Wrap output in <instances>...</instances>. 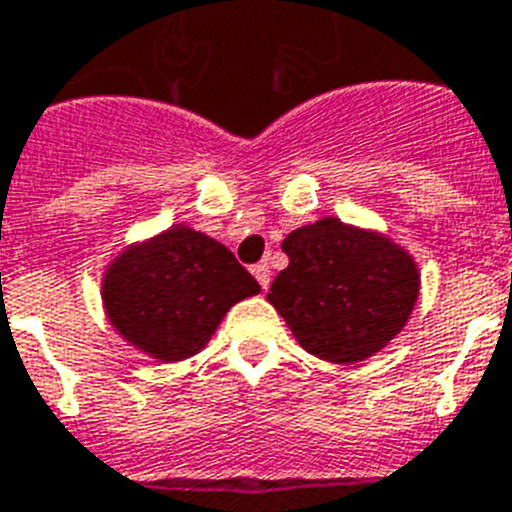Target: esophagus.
<instances>
[{
	"label": "esophagus",
	"instance_id": "obj_1",
	"mask_svg": "<svg viewBox=\"0 0 512 512\" xmlns=\"http://www.w3.org/2000/svg\"><path fill=\"white\" fill-rule=\"evenodd\" d=\"M252 273H255L257 284L263 286V289H268V286H270V270H268V263L252 265Z\"/></svg>",
	"mask_w": 512,
	"mask_h": 512
}]
</instances>
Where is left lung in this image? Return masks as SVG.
<instances>
[{
    "instance_id": "8db88e82",
    "label": "left lung",
    "mask_w": 512,
    "mask_h": 512,
    "mask_svg": "<svg viewBox=\"0 0 512 512\" xmlns=\"http://www.w3.org/2000/svg\"><path fill=\"white\" fill-rule=\"evenodd\" d=\"M289 257L268 302L297 342L331 363H360L384 350L413 313L421 276L386 236L323 218L286 236Z\"/></svg>"
}]
</instances>
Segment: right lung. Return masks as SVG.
<instances>
[{
  "label": "right lung",
  "instance_id": "add662e5",
  "mask_svg": "<svg viewBox=\"0 0 512 512\" xmlns=\"http://www.w3.org/2000/svg\"><path fill=\"white\" fill-rule=\"evenodd\" d=\"M257 292L231 249L189 226L123 249L102 281L118 334L165 363L197 355L231 305Z\"/></svg>",
  "mask_w": 512,
  "mask_h": 512
}]
</instances>
